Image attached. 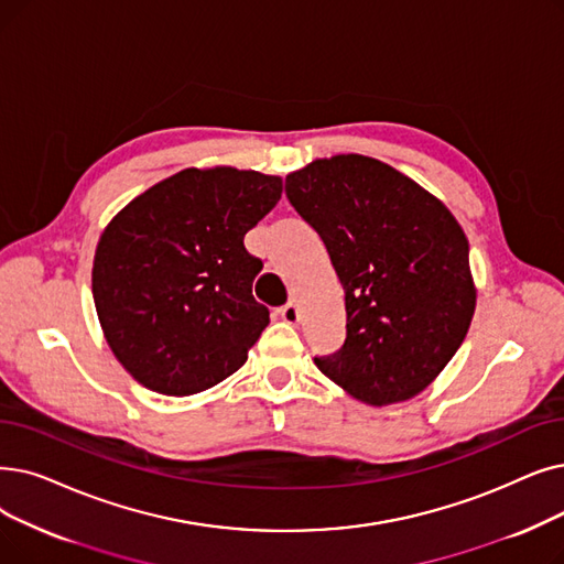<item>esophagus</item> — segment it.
I'll return each instance as SVG.
<instances>
[{
	"label": "esophagus",
	"instance_id": "obj_1",
	"mask_svg": "<svg viewBox=\"0 0 564 564\" xmlns=\"http://www.w3.org/2000/svg\"><path fill=\"white\" fill-rule=\"evenodd\" d=\"M279 315H281V321L283 323H288V325H297V321H300V308H297V302H288L285 306H281L279 308Z\"/></svg>",
	"mask_w": 564,
	"mask_h": 564
}]
</instances>
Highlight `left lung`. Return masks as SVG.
I'll list each match as a JSON object with an SVG mask.
<instances>
[{
	"mask_svg": "<svg viewBox=\"0 0 564 564\" xmlns=\"http://www.w3.org/2000/svg\"><path fill=\"white\" fill-rule=\"evenodd\" d=\"M346 292V343L315 366L366 405L414 399L470 329L468 239L433 193L378 159L336 154L285 177Z\"/></svg>",
	"mask_w": 564,
	"mask_h": 564,
	"instance_id": "8db88e82",
	"label": "left lung"
}]
</instances>
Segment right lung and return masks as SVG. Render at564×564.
<instances>
[{"label":"right lung","instance_id":"1","mask_svg":"<svg viewBox=\"0 0 564 564\" xmlns=\"http://www.w3.org/2000/svg\"><path fill=\"white\" fill-rule=\"evenodd\" d=\"M281 191L279 175L186 167L112 216L96 243L91 292L112 355L140 384L191 397L249 359L269 311L253 300L262 262L243 235Z\"/></svg>","mask_w":564,"mask_h":564}]
</instances>
